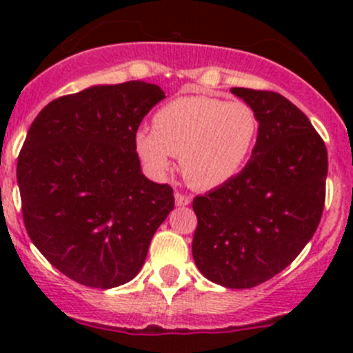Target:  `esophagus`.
<instances>
[{
    "label": "esophagus",
    "instance_id": "1",
    "mask_svg": "<svg viewBox=\"0 0 353 353\" xmlns=\"http://www.w3.org/2000/svg\"><path fill=\"white\" fill-rule=\"evenodd\" d=\"M174 198H176V205L177 206H188L191 203V196L190 194H184V193H179V191H176V194H174Z\"/></svg>",
    "mask_w": 353,
    "mask_h": 353
}]
</instances>
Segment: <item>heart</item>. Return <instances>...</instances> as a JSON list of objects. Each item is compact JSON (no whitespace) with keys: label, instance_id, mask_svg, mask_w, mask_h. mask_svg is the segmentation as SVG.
I'll return each mask as SVG.
<instances>
[{"label":"heart","instance_id":"obj_1","mask_svg":"<svg viewBox=\"0 0 353 353\" xmlns=\"http://www.w3.org/2000/svg\"><path fill=\"white\" fill-rule=\"evenodd\" d=\"M258 134V114L245 102L184 95L157 110L154 130L138 131L134 145L155 176L169 174L176 155L191 186L213 190L243 170Z\"/></svg>","mask_w":353,"mask_h":353}]
</instances>
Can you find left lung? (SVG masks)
<instances>
[{
	"instance_id": "left-lung-1",
	"label": "left lung",
	"mask_w": 353,
	"mask_h": 353,
	"mask_svg": "<svg viewBox=\"0 0 353 353\" xmlns=\"http://www.w3.org/2000/svg\"><path fill=\"white\" fill-rule=\"evenodd\" d=\"M230 92L258 114V141L236 177L193 199V258L210 282L251 288L279 275L314 236L328 152L307 116L283 95Z\"/></svg>"
}]
</instances>
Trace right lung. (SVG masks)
<instances>
[{
  "label": "right lung",
  "instance_id": "1",
  "mask_svg": "<svg viewBox=\"0 0 353 353\" xmlns=\"http://www.w3.org/2000/svg\"><path fill=\"white\" fill-rule=\"evenodd\" d=\"M165 97L154 83L95 85L49 102L17 163L25 229L74 282L112 288L143 266L174 208L172 188L141 174L138 126Z\"/></svg>",
  "mask_w": 353,
  "mask_h": 353
}]
</instances>
